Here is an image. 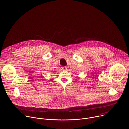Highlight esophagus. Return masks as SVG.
Returning <instances> with one entry per match:
<instances>
[{"mask_svg":"<svg viewBox=\"0 0 129 129\" xmlns=\"http://www.w3.org/2000/svg\"><path fill=\"white\" fill-rule=\"evenodd\" d=\"M62 70H66L67 69V67H66V66H64V67H63L62 68Z\"/></svg>","mask_w":129,"mask_h":129,"instance_id":"34e87169","label":"esophagus"}]
</instances>
